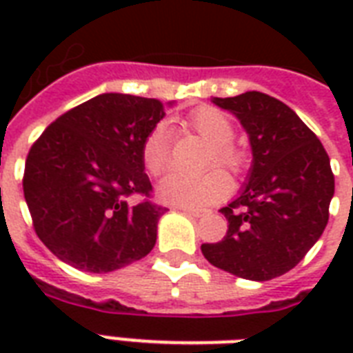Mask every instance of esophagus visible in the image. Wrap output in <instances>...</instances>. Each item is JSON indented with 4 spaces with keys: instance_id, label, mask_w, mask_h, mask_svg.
Returning a JSON list of instances; mask_svg holds the SVG:
<instances>
[{
    "instance_id": "esophagus-1",
    "label": "esophagus",
    "mask_w": 353,
    "mask_h": 353,
    "mask_svg": "<svg viewBox=\"0 0 353 353\" xmlns=\"http://www.w3.org/2000/svg\"><path fill=\"white\" fill-rule=\"evenodd\" d=\"M177 210H181L183 214H188V216H194V218H199V216L205 214V210H199V209H187V207H179Z\"/></svg>"
}]
</instances>
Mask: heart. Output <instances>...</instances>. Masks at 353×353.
Returning <instances> with one entry per match:
<instances>
[{
	"label": "heart",
	"mask_w": 353,
	"mask_h": 353,
	"mask_svg": "<svg viewBox=\"0 0 353 353\" xmlns=\"http://www.w3.org/2000/svg\"><path fill=\"white\" fill-rule=\"evenodd\" d=\"M187 126L198 133L199 137L210 144L207 154V165L223 166L227 170H240L243 155L231 143L234 128L225 113L210 106L194 110L187 119ZM144 168L152 176H161L170 166V135L163 124H157L144 137L141 148ZM229 192V179L223 172L209 170L201 176L168 174L157 187L161 201L176 207L199 209L221 199Z\"/></svg>",
	"instance_id": "b5f03b06"
}]
</instances>
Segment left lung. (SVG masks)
<instances>
[{
    "label": "left lung",
    "mask_w": 353,
    "mask_h": 353,
    "mask_svg": "<svg viewBox=\"0 0 353 353\" xmlns=\"http://www.w3.org/2000/svg\"><path fill=\"white\" fill-rule=\"evenodd\" d=\"M231 112L252 152L247 183L220 210L223 240L203 243L212 265L247 280H271L293 269L328 223L335 179L317 135L290 106L260 91L212 99Z\"/></svg>",
    "instance_id": "1"
}]
</instances>
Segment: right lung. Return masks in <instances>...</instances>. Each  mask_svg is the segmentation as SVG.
Wrapping results in <instances>:
<instances>
[{
    "instance_id": "1",
    "label": "right lung",
    "mask_w": 353,
    "mask_h": 353,
    "mask_svg": "<svg viewBox=\"0 0 353 353\" xmlns=\"http://www.w3.org/2000/svg\"><path fill=\"white\" fill-rule=\"evenodd\" d=\"M163 117L165 104L155 99L102 93L63 113L32 144L25 201L54 256L80 271L110 273L154 249L166 209L126 198L150 196L141 148Z\"/></svg>"
}]
</instances>
